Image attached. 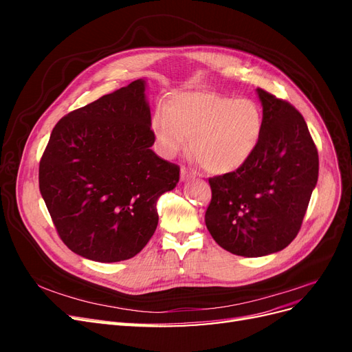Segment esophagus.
I'll list each match as a JSON object with an SVG mask.
<instances>
[{
    "instance_id": "34e87169",
    "label": "esophagus",
    "mask_w": 352,
    "mask_h": 352,
    "mask_svg": "<svg viewBox=\"0 0 352 352\" xmlns=\"http://www.w3.org/2000/svg\"><path fill=\"white\" fill-rule=\"evenodd\" d=\"M195 172L194 170H188L186 167H182L180 168V177H182V180H188V179H192L195 177Z\"/></svg>"
}]
</instances>
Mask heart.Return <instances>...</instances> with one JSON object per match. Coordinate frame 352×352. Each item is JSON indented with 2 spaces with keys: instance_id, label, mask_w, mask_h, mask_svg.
<instances>
[{
  "instance_id": "obj_1",
  "label": "heart",
  "mask_w": 352,
  "mask_h": 352,
  "mask_svg": "<svg viewBox=\"0 0 352 352\" xmlns=\"http://www.w3.org/2000/svg\"><path fill=\"white\" fill-rule=\"evenodd\" d=\"M263 127L257 102L214 92H176L151 119L160 153L177 155L190 136V151L212 173L235 172L247 163L258 148Z\"/></svg>"
}]
</instances>
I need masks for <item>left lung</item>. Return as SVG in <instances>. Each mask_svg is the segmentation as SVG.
Wrapping results in <instances>:
<instances>
[{
    "label": "left lung",
    "mask_w": 352,
    "mask_h": 352,
    "mask_svg": "<svg viewBox=\"0 0 352 352\" xmlns=\"http://www.w3.org/2000/svg\"><path fill=\"white\" fill-rule=\"evenodd\" d=\"M264 127L254 155L235 172L208 179L206 225L221 248L263 257L289 245L301 229L318 177V154L302 114L257 89Z\"/></svg>",
    "instance_id": "1"
}]
</instances>
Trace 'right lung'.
Wrapping results in <instances>:
<instances>
[{
    "mask_svg": "<svg viewBox=\"0 0 352 352\" xmlns=\"http://www.w3.org/2000/svg\"><path fill=\"white\" fill-rule=\"evenodd\" d=\"M154 141L144 79L56 124L39 162V190L69 250L116 263L151 239L157 199L177 185L180 172L151 150Z\"/></svg>",
    "mask_w": 352,
    "mask_h": 352,
    "instance_id": "add662e5",
    "label": "right lung"
}]
</instances>
